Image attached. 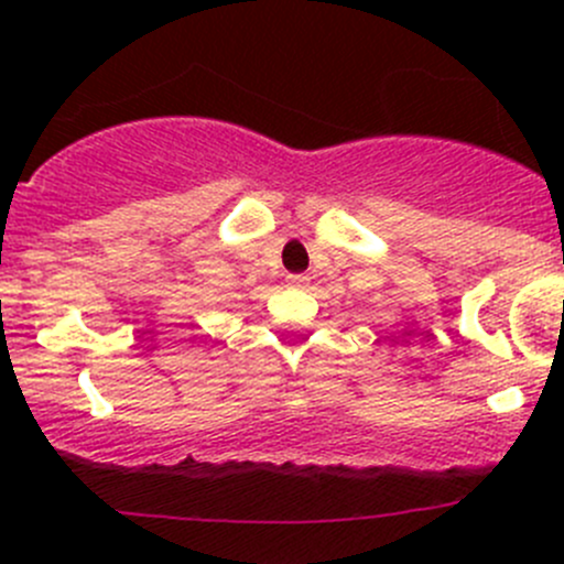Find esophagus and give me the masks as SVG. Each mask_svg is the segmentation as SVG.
<instances>
[{"mask_svg":"<svg viewBox=\"0 0 564 564\" xmlns=\"http://www.w3.org/2000/svg\"><path fill=\"white\" fill-rule=\"evenodd\" d=\"M286 281H289V286H294V289H305V286H308L311 278H308V275H289Z\"/></svg>","mask_w":564,"mask_h":564,"instance_id":"34e87169","label":"esophagus"}]
</instances>
